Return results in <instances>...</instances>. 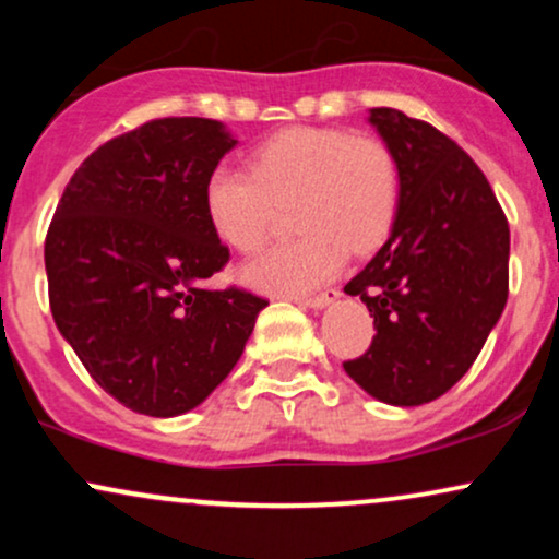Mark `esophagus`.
I'll use <instances>...</instances> for the list:
<instances>
[{"label":"esophagus","instance_id":"obj_1","mask_svg":"<svg viewBox=\"0 0 559 559\" xmlns=\"http://www.w3.org/2000/svg\"><path fill=\"white\" fill-rule=\"evenodd\" d=\"M338 297H342V292H336V288H329V292H323L320 297H310V299H299L301 307H310V310H325V307L333 305Z\"/></svg>","mask_w":559,"mask_h":559}]
</instances>
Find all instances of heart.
I'll return each instance as SVG.
<instances>
[{
	"instance_id": "1",
	"label": "heart",
	"mask_w": 559,
	"mask_h": 559,
	"mask_svg": "<svg viewBox=\"0 0 559 559\" xmlns=\"http://www.w3.org/2000/svg\"><path fill=\"white\" fill-rule=\"evenodd\" d=\"M252 173L215 168L204 181V215L236 252L262 247L278 207L299 236L241 267V281L275 297H305L386 239L400 199V170L381 139L338 128H286L262 141Z\"/></svg>"
}]
</instances>
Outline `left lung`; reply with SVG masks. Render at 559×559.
<instances>
[{"label": "left lung", "mask_w": 559, "mask_h": 559, "mask_svg": "<svg viewBox=\"0 0 559 559\" xmlns=\"http://www.w3.org/2000/svg\"><path fill=\"white\" fill-rule=\"evenodd\" d=\"M368 123L400 170L386 243L346 294L360 297L376 336L346 376L378 402L439 400L484 349L507 305L510 228L489 181L452 139L391 107Z\"/></svg>", "instance_id": "8db88e82"}]
</instances>
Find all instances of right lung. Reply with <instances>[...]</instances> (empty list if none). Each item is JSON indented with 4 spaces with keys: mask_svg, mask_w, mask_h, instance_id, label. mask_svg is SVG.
Here are the masks:
<instances>
[{
    "mask_svg": "<svg viewBox=\"0 0 559 559\" xmlns=\"http://www.w3.org/2000/svg\"><path fill=\"white\" fill-rule=\"evenodd\" d=\"M236 144L221 120H150L83 159L55 210L44 265L57 331L133 413L176 418L202 404L267 307L241 288H202L228 262L204 181Z\"/></svg>",
    "mask_w": 559,
    "mask_h": 559,
    "instance_id": "add662e5",
    "label": "right lung"
}]
</instances>
